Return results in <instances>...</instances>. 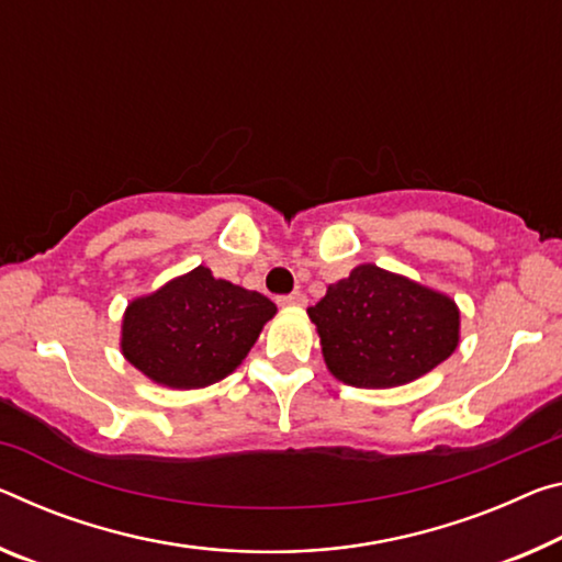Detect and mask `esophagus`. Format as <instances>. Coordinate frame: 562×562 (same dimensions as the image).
Returning <instances> with one entry per match:
<instances>
[{
    "mask_svg": "<svg viewBox=\"0 0 562 562\" xmlns=\"http://www.w3.org/2000/svg\"><path fill=\"white\" fill-rule=\"evenodd\" d=\"M278 302H280V305H305L307 297L302 295V292H290V295L278 297Z\"/></svg>",
    "mask_w": 562,
    "mask_h": 562,
    "instance_id": "esophagus-1",
    "label": "esophagus"
}]
</instances>
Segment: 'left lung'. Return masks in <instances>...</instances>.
<instances>
[{"instance_id": "8db88e82", "label": "left lung", "mask_w": 562, "mask_h": 562, "mask_svg": "<svg viewBox=\"0 0 562 562\" xmlns=\"http://www.w3.org/2000/svg\"><path fill=\"white\" fill-rule=\"evenodd\" d=\"M329 372L352 387H397L458 347L456 302L400 274L360 265L307 307Z\"/></svg>"}]
</instances>
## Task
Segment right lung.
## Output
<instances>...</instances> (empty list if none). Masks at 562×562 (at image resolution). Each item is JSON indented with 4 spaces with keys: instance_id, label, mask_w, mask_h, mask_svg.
Returning <instances> with one entry per match:
<instances>
[{
    "instance_id": "1",
    "label": "right lung",
    "mask_w": 562,
    "mask_h": 562,
    "mask_svg": "<svg viewBox=\"0 0 562 562\" xmlns=\"http://www.w3.org/2000/svg\"><path fill=\"white\" fill-rule=\"evenodd\" d=\"M278 307L260 292L215 280L207 267L127 307L122 352L159 385L192 390L227 378Z\"/></svg>"
}]
</instances>
